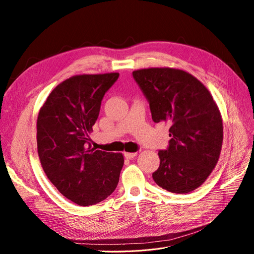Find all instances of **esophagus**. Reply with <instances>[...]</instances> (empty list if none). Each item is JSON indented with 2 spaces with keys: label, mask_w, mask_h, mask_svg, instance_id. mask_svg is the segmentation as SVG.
Segmentation results:
<instances>
[{
  "label": "esophagus",
  "mask_w": 254,
  "mask_h": 254,
  "mask_svg": "<svg viewBox=\"0 0 254 254\" xmlns=\"http://www.w3.org/2000/svg\"><path fill=\"white\" fill-rule=\"evenodd\" d=\"M136 155H137V152H125V153H124L125 158H127V159H132V158H134Z\"/></svg>",
  "instance_id": "esophagus-1"
}]
</instances>
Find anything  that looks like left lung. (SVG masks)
Wrapping results in <instances>:
<instances>
[{
	"label": "left lung",
	"mask_w": 254,
	"mask_h": 254,
	"mask_svg": "<svg viewBox=\"0 0 254 254\" xmlns=\"http://www.w3.org/2000/svg\"><path fill=\"white\" fill-rule=\"evenodd\" d=\"M132 76L152 121L171 125L172 139L158 152L160 166L152 178L172 193H190L206 180L219 159L224 131L217 105L200 81L182 70L143 68Z\"/></svg>",
	"instance_id": "left-lung-1"
}]
</instances>
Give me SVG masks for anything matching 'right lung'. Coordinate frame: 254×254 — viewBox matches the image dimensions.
<instances>
[{
  "mask_svg": "<svg viewBox=\"0 0 254 254\" xmlns=\"http://www.w3.org/2000/svg\"><path fill=\"white\" fill-rule=\"evenodd\" d=\"M119 76H73L51 92L38 115L37 145L43 171L76 204H96L118 187L124 157L91 148L89 133L105 93Z\"/></svg>",
  "mask_w": 254,
  "mask_h": 254,
  "instance_id": "add662e5",
  "label": "right lung"
}]
</instances>
